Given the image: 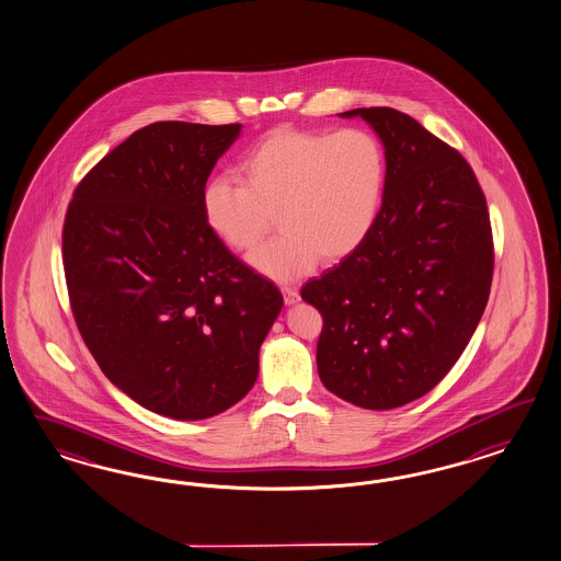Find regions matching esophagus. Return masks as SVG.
Wrapping results in <instances>:
<instances>
[{"label":"esophagus","instance_id":"esophagus-1","mask_svg":"<svg viewBox=\"0 0 561 561\" xmlns=\"http://www.w3.org/2000/svg\"><path fill=\"white\" fill-rule=\"evenodd\" d=\"M282 294H284V302L288 304V306L300 300V294H298V289L296 288H288V286H286V288H282Z\"/></svg>","mask_w":561,"mask_h":561}]
</instances>
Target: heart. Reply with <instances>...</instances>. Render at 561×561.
I'll list each match as a JSON object with an SVG mask.
<instances>
[{"instance_id": "obj_1", "label": "heart", "mask_w": 561, "mask_h": 561, "mask_svg": "<svg viewBox=\"0 0 561 561\" xmlns=\"http://www.w3.org/2000/svg\"><path fill=\"white\" fill-rule=\"evenodd\" d=\"M241 182L204 187L206 225L228 249H255L275 222L279 234L249 263L273 282H296L322 263L355 253L378 218L386 151L362 128L314 133L273 128L242 154Z\"/></svg>"}]
</instances>
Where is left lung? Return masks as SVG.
<instances>
[{
	"label": "left lung",
	"mask_w": 561,
	"mask_h": 561,
	"mask_svg": "<svg viewBox=\"0 0 561 561\" xmlns=\"http://www.w3.org/2000/svg\"><path fill=\"white\" fill-rule=\"evenodd\" d=\"M386 151L376 225L339 265L306 282L322 314L324 388L390 410L431 392L484 314L494 272L485 197L470 163L394 107H357Z\"/></svg>",
	"instance_id": "8db88e82"
}]
</instances>
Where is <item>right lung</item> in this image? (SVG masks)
<instances>
[{"mask_svg": "<svg viewBox=\"0 0 561 561\" xmlns=\"http://www.w3.org/2000/svg\"><path fill=\"white\" fill-rule=\"evenodd\" d=\"M241 124L154 122L77 185L62 265L77 329L135 402L210 419L253 388L284 298L206 225L202 194Z\"/></svg>", "mask_w": 561, "mask_h": 561, "instance_id": "obj_1", "label": "right lung"}]
</instances>
